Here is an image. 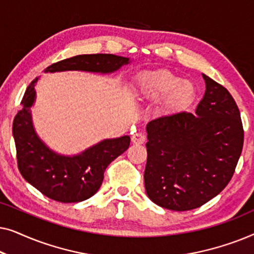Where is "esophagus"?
I'll use <instances>...</instances> for the list:
<instances>
[{
  "label": "esophagus",
  "instance_id": "esophagus-1",
  "mask_svg": "<svg viewBox=\"0 0 254 254\" xmlns=\"http://www.w3.org/2000/svg\"><path fill=\"white\" fill-rule=\"evenodd\" d=\"M144 141H145V136L141 133H136L131 136V142H133L134 144H142L144 143Z\"/></svg>",
  "mask_w": 254,
  "mask_h": 254
}]
</instances>
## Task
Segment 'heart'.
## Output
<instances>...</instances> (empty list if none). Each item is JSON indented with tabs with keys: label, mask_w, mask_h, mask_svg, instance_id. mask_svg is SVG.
I'll return each mask as SVG.
<instances>
[{
	"label": "heart",
	"mask_w": 254,
	"mask_h": 254,
	"mask_svg": "<svg viewBox=\"0 0 254 254\" xmlns=\"http://www.w3.org/2000/svg\"><path fill=\"white\" fill-rule=\"evenodd\" d=\"M134 91L142 102L155 103L158 100L156 114L162 118L182 112L193 103L196 96V88L192 82L170 71L143 76L136 82Z\"/></svg>",
	"instance_id": "b5f03b06"
}]
</instances>
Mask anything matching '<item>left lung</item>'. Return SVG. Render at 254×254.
<instances>
[{"label": "left lung", "instance_id": "1", "mask_svg": "<svg viewBox=\"0 0 254 254\" xmlns=\"http://www.w3.org/2000/svg\"><path fill=\"white\" fill-rule=\"evenodd\" d=\"M202 77L206 91L195 114L178 112L145 127V192L170 210L195 209L220 194L242 154L244 130L237 104L224 86Z\"/></svg>", "mask_w": 254, "mask_h": 254}]
</instances>
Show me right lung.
Wrapping results in <instances>:
<instances>
[{
    "instance_id": "1",
    "label": "right lung",
    "mask_w": 254,
    "mask_h": 254,
    "mask_svg": "<svg viewBox=\"0 0 254 254\" xmlns=\"http://www.w3.org/2000/svg\"><path fill=\"white\" fill-rule=\"evenodd\" d=\"M130 62L129 58L114 54H82L53 64L45 72L78 70L109 75ZM38 79L27 86L22 99L23 109L12 124L19 172L27 183L52 200L81 202L99 190L107 165L127 150L130 137L124 135L104 138L75 155L53 150L37 134L32 120L31 109L36 103L34 86Z\"/></svg>"
}]
</instances>
